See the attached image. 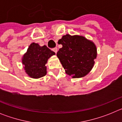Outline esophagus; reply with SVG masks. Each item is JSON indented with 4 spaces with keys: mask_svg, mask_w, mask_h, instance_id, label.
Instances as JSON below:
<instances>
[{
    "mask_svg": "<svg viewBox=\"0 0 122 122\" xmlns=\"http://www.w3.org/2000/svg\"><path fill=\"white\" fill-rule=\"evenodd\" d=\"M52 51H53L55 53H57V48H54L53 49H52Z\"/></svg>",
    "mask_w": 122,
    "mask_h": 122,
    "instance_id": "esophagus-1",
    "label": "esophagus"
}]
</instances>
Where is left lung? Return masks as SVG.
I'll return each instance as SVG.
<instances>
[{
	"instance_id": "1",
	"label": "left lung",
	"mask_w": 122,
	"mask_h": 122,
	"mask_svg": "<svg viewBox=\"0 0 122 122\" xmlns=\"http://www.w3.org/2000/svg\"><path fill=\"white\" fill-rule=\"evenodd\" d=\"M58 43L62 45L57 56L65 72L73 78H81L89 74L94 66L97 49L92 40L82 35H63Z\"/></svg>"
}]
</instances>
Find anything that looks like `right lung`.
<instances>
[{
	"label": "right lung",
	"mask_w": 122,
	"mask_h": 122,
	"mask_svg": "<svg viewBox=\"0 0 122 122\" xmlns=\"http://www.w3.org/2000/svg\"><path fill=\"white\" fill-rule=\"evenodd\" d=\"M55 54L45 45L40 46L38 43H31L21 59L25 73L33 79L45 76L47 73L46 65L48 59Z\"/></svg>",
	"instance_id": "add662e5"
}]
</instances>
